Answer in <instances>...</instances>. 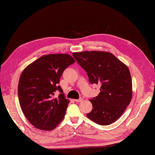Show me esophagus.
I'll use <instances>...</instances> for the list:
<instances>
[{
	"instance_id": "1",
	"label": "esophagus",
	"mask_w": 155,
	"mask_h": 155,
	"mask_svg": "<svg viewBox=\"0 0 155 155\" xmlns=\"http://www.w3.org/2000/svg\"><path fill=\"white\" fill-rule=\"evenodd\" d=\"M83 98H79V99H76L75 101L77 102V103H81V102L83 101Z\"/></svg>"
}]
</instances>
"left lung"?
<instances>
[{
	"instance_id": "1",
	"label": "left lung",
	"mask_w": 155,
	"mask_h": 155,
	"mask_svg": "<svg viewBox=\"0 0 155 155\" xmlns=\"http://www.w3.org/2000/svg\"><path fill=\"white\" fill-rule=\"evenodd\" d=\"M72 55L87 72L90 83L100 84V93L90 100L93 109L87 117L101 125L120 118L132 99V79L128 67L110 52L84 51Z\"/></svg>"
}]
</instances>
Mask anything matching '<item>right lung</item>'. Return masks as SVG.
Segmentation results:
<instances>
[{"label":"right lung","instance_id":"1","mask_svg":"<svg viewBox=\"0 0 155 155\" xmlns=\"http://www.w3.org/2000/svg\"><path fill=\"white\" fill-rule=\"evenodd\" d=\"M74 62L73 57L68 54H47L22 72L18 85L20 106L35 128L51 130L63 120L70 101L58 84L62 72ZM57 90L60 94L55 97Z\"/></svg>","mask_w":155,"mask_h":155}]
</instances>
